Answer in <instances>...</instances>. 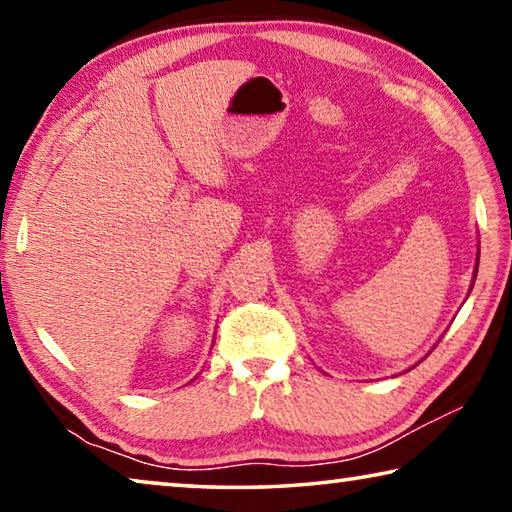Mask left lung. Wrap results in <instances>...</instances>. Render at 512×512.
Returning a JSON list of instances; mask_svg holds the SVG:
<instances>
[{
	"instance_id": "1",
	"label": "left lung",
	"mask_w": 512,
	"mask_h": 512,
	"mask_svg": "<svg viewBox=\"0 0 512 512\" xmlns=\"http://www.w3.org/2000/svg\"><path fill=\"white\" fill-rule=\"evenodd\" d=\"M476 268H479V257H476ZM474 277H476V271H474Z\"/></svg>"
}]
</instances>
